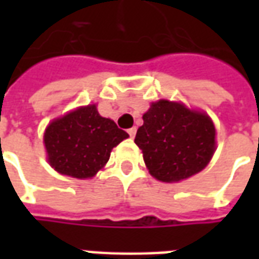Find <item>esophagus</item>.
Wrapping results in <instances>:
<instances>
[{
  "label": "esophagus",
  "instance_id": "1",
  "mask_svg": "<svg viewBox=\"0 0 259 259\" xmlns=\"http://www.w3.org/2000/svg\"><path fill=\"white\" fill-rule=\"evenodd\" d=\"M136 132H137V129H136V127H130V129L127 130V133H129V136L132 137V139H133V137L136 136Z\"/></svg>",
  "mask_w": 259,
  "mask_h": 259
}]
</instances>
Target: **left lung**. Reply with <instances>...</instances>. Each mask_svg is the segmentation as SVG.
<instances>
[{
  "label": "left lung",
  "mask_w": 259,
  "mask_h": 259,
  "mask_svg": "<svg viewBox=\"0 0 259 259\" xmlns=\"http://www.w3.org/2000/svg\"><path fill=\"white\" fill-rule=\"evenodd\" d=\"M135 143L151 176L172 183L198 174L215 152V126L205 112L159 100L143 115Z\"/></svg>",
  "instance_id": "left-lung-1"
}]
</instances>
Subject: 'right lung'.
<instances>
[{
    "mask_svg": "<svg viewBox=\"0 0 259 259\" xmlns=\"http://www.w3.org/2000/svg\"><path fill=\"white\" fill-rule=\"evenodd\" d=\"M127 137L93 104L54 119L44 133V146L48 162L58 174L91 179L108 162L113 147Z\"/></svg>",
    "mask_w": 259,
    "mask_h": 259,
    "instance_id": "add662e5",
    "label": "right lung"
}]
</instances>
